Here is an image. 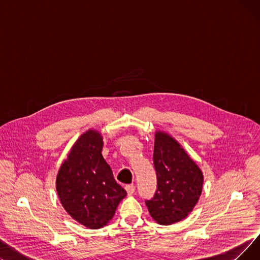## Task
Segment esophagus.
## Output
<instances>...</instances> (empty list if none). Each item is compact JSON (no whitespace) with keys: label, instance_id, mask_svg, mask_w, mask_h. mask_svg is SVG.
<instances>
[{"label":"esophagus","instance_id":"1","mask_svg":"<svg viewBox=\"0 0 260 260\" xmlns=\"http://www.w3.org/2000/svg\"><path fill=\"white\" fill-rule=\"evenodd\" d=\"M125 189H126L127 194L131 196V195H133V194H134L136 187H135V185H126V186H125Z\"/></svg>","mask_w":260,"mask_h":260}]
</instances>
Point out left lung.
<instances>
[{
  "label": "left lung",
  "instance_id": "8db88e82",
  "mask_svg": "<svg viewBox=\"0 0 260 260\" xmlns=\"http://www.w3.org/2000/svg\"><path fill=\"white\" fill-rule=\"evenodd\" d=\"M153 160L157 189L145 204L157 223L170 225L193 211L202 192L203 175L180 143L165 132H156Z\"/></svg>",
  "mask_w": 260,
  "mask_h": 260
}]
</instances>
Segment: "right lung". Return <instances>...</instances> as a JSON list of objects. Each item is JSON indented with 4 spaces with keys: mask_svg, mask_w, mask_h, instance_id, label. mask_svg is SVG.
<instances>
[{
    "mask_svg": "<svg viewBox=\"0 0 260 260\" xmlns=\"http://www.w3.org/2000/svg\"><path fill=\"white\" fill-rule=\"evenodd\" d=\"M103 138L88 129L73 145L57 175L61 204L76 221L100 229L113 219L118 204L127 193L114 178L101 152Z\"/></svg>",
    "mask_w": 260,
    "mask_h": 260,
    "instance_id": "add662e5",
    "label": "right lung"
}]
</instances>
